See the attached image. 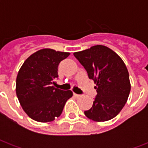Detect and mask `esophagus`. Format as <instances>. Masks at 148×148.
<instances>
[{
	"mask_svg": "<svg viewBox=\"0 0 148 148\" xmlns=\"http://www.w3.org/2000/svg\"><path fill=\"white\" fill-rule=\"evenodd\" d=\"M74 96L75 97H77H77H80L81 95H80V94H77V93H74Z\"/></svg>",
	"mask_w": 148,
	"mask_h": 148,
	"instance_id": "obj_1",
	"label": "esophagus"
}]
</instances>
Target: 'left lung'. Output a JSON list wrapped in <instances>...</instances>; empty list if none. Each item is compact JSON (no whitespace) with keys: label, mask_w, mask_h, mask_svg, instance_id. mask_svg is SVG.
Wrapping results in <instances>:
<instances>
[{"label":"left lung","mask_w":148,"mask_h":148,"mask_svg":"<svg viewBox=\"0 0 148 148\" xmlns=\"http://www.w3.org/2000/svg\"><path fill=\"white\" fill-rule=\"evenodd\" d=\"M90 79L97 84L93 106L84 112L94 121L114 118L127 102L131 90L128 71L121 57L106 46L97 45L74 53Z\"/></svg>","instance_id":"left-lung-1"}]
</instances>
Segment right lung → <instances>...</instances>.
I'll return each instance as SVG.
<instances>
[{"instance_id": "add662e5", "label": "right lung", "mask_w": 148, "mask_h": 148, "mask_svg": "<svg viewBox=\"0 0 148 148\" xmlns=\"http://www.w3.org/2000/svg\"><path fill=\"white\" fill-rule=\"evenodd\" d=\"M69 55L68 52L42 49L28 57L18 72L16 96L24 111L34 121H54L73 95L71 90L64 91L52 86L58 77V64Z\"/></svg>"}]
</instances>
